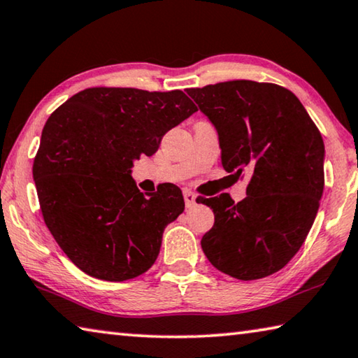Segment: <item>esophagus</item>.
I'll return each mask as SVG.
<instances>
[{"mask_svg": "<svg viewBox=\"0 0 358 358\" xmlns=\"http://www.w3.org/2000/svg\"><path fill=\"white\" fill-rule=\"evenodd\" d=\"M183 197H185V203L187 208H191L194 203H196V194L189 189L183 191Z\"/></svg>", "mask_w": 358, "mask_h": 358, "instance_id": "34e87169", "label": "esophagus"}]
</instances>
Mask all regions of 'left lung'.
Here are the masks:
<instances>
[{
    "mask_svg": "<svg viewBox=\"0 0 358 358\" xmlns=\"http://www.w3.org/2000/svg\"><path fill=\"white\" fill-rule=\"evenodd\" d=\"M219 133L222 166L250 172L247 197L201 199L214 225L201 249L238 280L275 274L301 249L324 191V141L291 90L235 80L186 89ZM200 199V197H199Z\"/></svg>",
    "mask_w": 358,
    "mask_h": 358,
    "instance_id": "1",
    "label": "left lung"
}]
</instances>
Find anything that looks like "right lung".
<instances>
[{
    "label": "right lung",
    "mask_w": 358,
    "mask_h": 358,
    "mask_svg": "<svg viewBox=\"0 0 358 358\" xmlns=\"http://www.w3.org/2000/svg\"><path fill=\"white\" fill-rule=\"evenodd\" d=\"M196 111L181 90L89 87L48 117L32 164L38 203L57 245L87 275L125 282L152 268L185 200L175 185L144 196L133 161L152 157Z\"/></svg>",
    "instance_id": "obj_1"
}]
</instances>
